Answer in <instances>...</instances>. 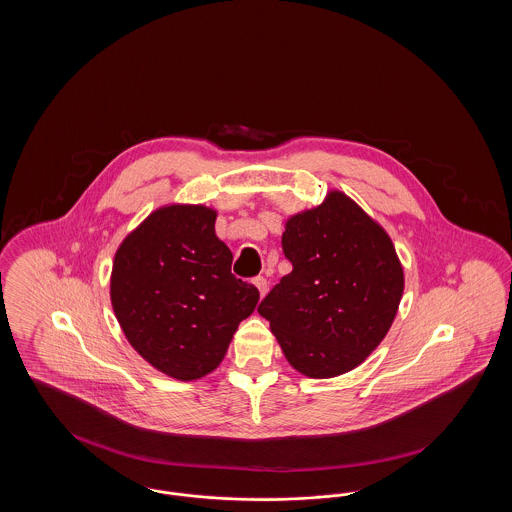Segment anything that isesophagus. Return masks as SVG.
Masks as SVG:
<instances>
[{"mask_svg": "<svg viewBox=\"0 0 512 512\" xmlns=\"http://www.w3.org/2000/svg\"><path fill=\"white\" fill-rule=\"evenodd\" d=\"M253 284L257 286V290L261 295H265L267 293V278L265 276H257L255 280H253Z\"/></svg>", "mask_w": 512, "mask_h": 512, "instance_id": "esophagus-1", "label": "esophagus"}]
</instances>
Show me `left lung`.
Instances as JSON below:
<instances>
[{
	"instance_id": "8db88e82",
	"label": "left lung",
	"mask_w": 512,
	"mask_h": 512,
	"mask_svg": "<svg viewBox=\"0 0 512 512\" xmlns=\"http://www.w3.org/2000/svg\"><path fill=\"white\" fill-rule=\"evenodd\" d=\"M282 249L292 272L257 311L288 363L318 380L357 368L386 338L405 288L388 232L332 190L286 220Z\"/></svg>"
}]
</instances>
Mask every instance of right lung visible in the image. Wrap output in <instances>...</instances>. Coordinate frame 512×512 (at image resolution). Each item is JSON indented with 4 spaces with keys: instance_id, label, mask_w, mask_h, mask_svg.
<instances>
[{
    "instance_id": "right-lung-1",
    "label": "right lung",
    "mask_w": 512,
    "mask_h": 512,
    "mask_svg": "<svg viewBox=\"0 0 512 512\" xmlns=\"http://www.w3.org/2000/svg\"><path fill=\"white\" fill-rule=\"evenodd\" d=\"M217 211L171 203L155 209L119 245L111 305L134 351L159 372L190 382L224 359L240 322L259 301L232 272L215 234Z\"/></svg>"
}]
</instances>
